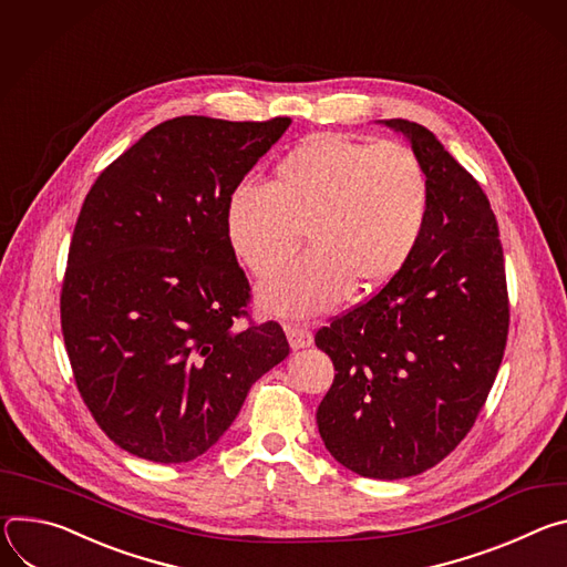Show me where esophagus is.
<instances>
[{
  "label": "esophagus",
  "mask_w": 567,
  "mask_h": 567,
  "mask_svg": "<svg viewBox=\"0 0 567 567\" xmlns=\"http://www.w3.org/2000/svg\"><path fill=\"white\" fill-rule=\"evenodd\" d=\"M286 336H288V342L292 349H303V347L312 344V333L306 327L286 324Z\"/></svg>",
  "instance_id": "obj_1"
}]
</instances>
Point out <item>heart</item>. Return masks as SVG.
I'll return each instance as SVG.
<instances>
[{
  "mask_svg": "<svg viewBox=\"0 0 567 567\" xmlns=\"http://www.w3.org/2000/svg\"><path fill=\"white\" fill-rule=\"evenodd\" d=\"M430 209V175L410 146L316 133L275 162L268 184L234 188L225 231L236 259L266 281L286 270L306 227L310 249L264 303L279 316H312L351 288L373 292L403 272Z\"/></svg>",
  "mask_w": 567,
  "mask_h": 567,
  "instance_id": "1",
  "label": "heart"
}]
</instances>
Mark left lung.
<instances>
[{"instance_id": "obj_1", "label": "left lung", "mask_w": 567, "mask_h": 567, "mask_svg": "<svg viewBox=\"0 0 567 567\" xmlns=\"http://www.w3.org/2000/svg\"><path fill=\"white\" fill-rule=\"evenodd\" d=\"M385 125L427 168V231L403 272L316 333L338 371L318 427L349 471L401 480L449 457L471 432L505 355L509 295L477 179L423 125Z\"/></svg>"}]
</instances>
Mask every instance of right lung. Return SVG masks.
<instances>
[{
    "instance_id": "obj_1",
    "label": "right lung",
    "mask_w": 567,
    "mask_h": 567,
    "mask_svg": "<svg viewBox=\"0 0 567 567\" xmlns=\"http://www.w3.org/2000/svg\"><path fill=\"white\" fill-rule=\"evenodd\" d=\"M290 123L168 118L85 196L60 327L81 399L125 453L196 460L290 353L277 322L249 318L225 231L227 198Z\"/></svg>"
}]
</instances>
